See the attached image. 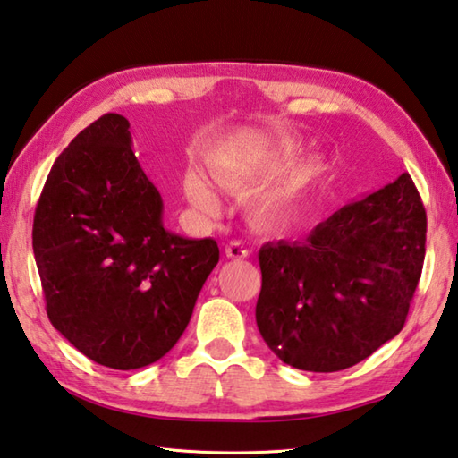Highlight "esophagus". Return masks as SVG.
Listing matches in <instances>:
<instances>
[{"instance_id": "esophagus-1", "label": "esophagus", "mask_w": 458, "mask_h": 458, "mask_svg": "<svg viewBox=\"0 0 458 458\" xmlns=\"http://www.w3.org/2000/svg\"><path fill=\"white\" fill-rule=\"evenodd\" d=\"M225 255L229 259H247L249 249L243 243H239V241H231V243L225 247Z\"/></svg>"}]
</instances>
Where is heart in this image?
I'll return each mask as SVG.
<instances>
[{"label": "heart", "instance_id": "1", "mask_svg": "<svg viewBox=\"0 0 458 458\" xmlns=\"http://www.w3.org/2000/svg\"><path fill=\"white\" fill-rule=\"evenodd\" d=\"M287 153L289 149L283 148L265 159H245L235 153H221L213 159V174L223 185H227L231 189H245L249 185H253L265 171L279 165L281 159L287 157ZM317 174L318 171L313 165L303 167L295 171V174L287 181H283V183L255 195L251 203H249L251 217L259 225L267 229L283 227L284 223H289L295 217L301 193L305 191V187L313 181V177H317ZM183 191L189 205H191L197 213L203 215V217H215V215L221 211L219 197L201 171H187L183 177Z\"/></svg>", "mask_w": 458, "mask_h": 458}]
</instances>
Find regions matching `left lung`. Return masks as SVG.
<instances>
[{
  "mask_svg": "<svg viewBox=\"0 0 458 458\" xmlns=\"http://www.w3.org/2000/svg\"><path fill=\"white\" fill-rule=\"evenodd\" d=\"M427 213L409 174L301 241L259 251V333L283 363L335 373L401 333L425 261Z\"/></svg>",
  "mask_w": 458,
  "mask_h": 458,
  "instance_id": "left-lung-1",
  "label": "left lung"
}]
</instances>
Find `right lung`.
<instances>
[{
    "label": "right lung",
    "mask_w": 458,
    "mask_h": 458,
    "mask_svg": "<svg viewBox=\"0 0 458 458\" xmlns=\"http://www.w3.org/2000/svg\"><path fill=\"white\" fill-rule=\"evenodd\" d=\"M107 114L55 159L33 217L51 325L95 363L131 370L175 347L219 247L163 227V201Z\"/></svg>",
    "instance_id": "add662e5"
}]
</instances>
